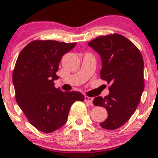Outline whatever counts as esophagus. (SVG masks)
<instances>
[{
  "label": "esophagus",
  "instance_id": "34e87169",
  "mask_svg": "<svg viewBox=\"0 0 158 158\" xmlns=\"http://www.w3.org/2000/svg\"><path fill=\"white\" fill-rule=\"evenodd\" d=\"M92 101H93V98H92V97H89V96H85V102L88 103V104L92 106Z\"/></svg>",
  "mask_w": 158,
  "mask_h": 158
}]
</instances>
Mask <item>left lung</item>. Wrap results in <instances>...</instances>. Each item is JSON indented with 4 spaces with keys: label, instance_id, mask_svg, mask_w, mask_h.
I'll return each mask as SVG.
<instances>
[{
    "label": "left lung",
    "instance_id": "1",
    "mask_svg": "<svg viewBox=\"0 0 158 158\" xmlns=\"http://www.w3.org/2000/svg\"><path fill=\"white\" fill-rule=\"evenodd\" d=\"M88 44L101 56V79L111 85L109 95L95 97L92 102L108 111V118L100 123L102 128L114 130L128 122L141 100L144 89L142 55L118 33L99 36Z\"/></svg>",
    "mask_w": 158,
    "mask_h": 158
}]
</instances>
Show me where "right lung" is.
Here are the masks:
<instances>
[{"instance_id":"1","label":"right lung","mask_w":158,"mask_h":158,"mask_svg":"<svg viewBox=\"0 0 158 158\" xmlns=\"http://www.w3.org/2000/svg\"><path fill=\"white\" fill-rule=\"evenodd\" d=\"M76 43L33 40L17 57L13 83L15 98L28 122L37 130L51 133L67 121L71 106L84 100L79 92H63L54 86L62 56Z\"/></svg>"}]
</instances>
